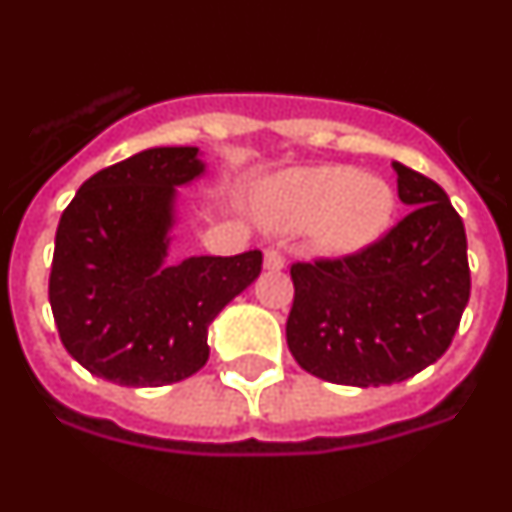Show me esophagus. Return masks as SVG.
<instances>
[{
    "label": "esophagus",
    "instance_id": "34e87169",
    "mask_svg": "<svg viewBox=\"0 0 512 512\" xmlns=\"http://www.w3.org/2000/svg\"><path fill=\"white\" fill-rule=\"evenodd\" d=\"M263 265L268 270H281L286 265V257L278 252V249H265V257H263Z\"/></svg>",
    "mask_w": 512,
    "mask_h": 512
}]
</instances>
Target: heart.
<instances>
[{
  "instance_id": "1",
  "label": "heart",
  "mask_w": 512,
  "mask_h": 512,
  "mask_svg": "<svg viewBox=\"0 0 512 512\" xmlns=\"http://www.w3.org/2000/svg\"><path fill=\"white\" fill-rule=\"evenodd\" d=\"M395 192L375 174L341 163L299 166L273 176L257 195V210L278 234L307 231L320 255H359L380 242L395 218Z\"/></svg>"
}]
</instances>
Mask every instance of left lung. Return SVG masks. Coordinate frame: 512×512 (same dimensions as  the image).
<instances>
[{"instance_id":"8db88e82","label":"left lung","mask_w":512,"mask_h":512,"mask_svg":"<svg viewBox=\"0 0 512 512\" xmlns=\"http://www.w3.org/2000/svg\"><path fill=\"white\" fill-rule=\"evenodd\" d=\"M411 213L359 255L291 265L286 343L320 380L380 388L435 364L471 294L466 229L440 184L393 163Z\"/></svg>"}]
</instances>
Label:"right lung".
Returning <instances> with one entry per match:
<instances>
[{"label":"right lung","mask_w":512,"mask_h":512,"mask_svg":"<svg viewBox=\"0 0 512 512\" xmlns=\"http://www.w3.org/2000/svg\"><path fill=\"white\" fill-rule=\"evenodd\" d=\"M205 174L197 148H150L98 171L59 218L49 302L90 375L161 388L208 362V325L260 276L263 252L166 263L176 187Z\"/></svg>","instance_id":"1"}]
</instances>
